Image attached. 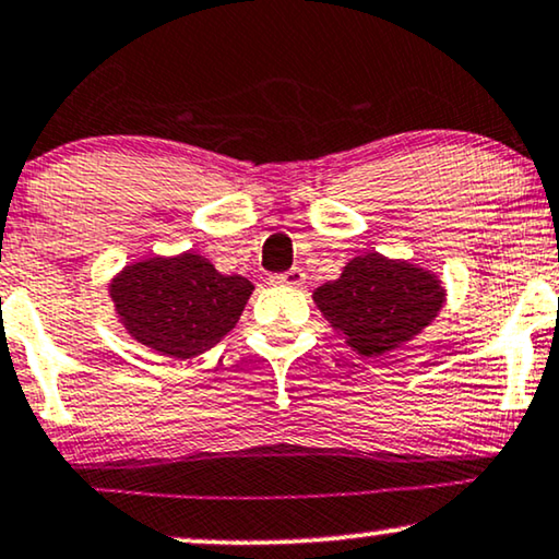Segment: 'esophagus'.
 Instances as JSON below:
<instances>
[{
    "label": "esophagus",
    "instance_id": "esophagus-1",
    "mask_svg": "<svg viewBox=\"0 0 559 559\" xmlns=\"http://www.w3.org/2000/svg\"><path fill=\"white\" fill-rule=\"evenodd\" d=\"M270 282L277 287H300L302 282H306V272H302L300 266H293L289 272L274 274V277H270Z\"/></svg>",
    "mask_w": 559,
    "mask_h": 559
}]
</instances>
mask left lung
<instances>
[{
    "mask_svg": "<svg viewBox=\"0 0 559 559\" xmlns=\"http://www.w3.org/2000/svg\"><path fill=\"white\" fill-rule=\"evenodd\" d=\"M313 302L352 352L377 359L431 325L447 289L431 270L367 251L346 262L342 277L316 287Z\"/></svg>",
    "mask_w": 559,
    "mask_h": 559,
    "instance_id": "left-lung-1",
    "label": "left lung"
}]
</instances>
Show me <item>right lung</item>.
Here are the masks:
<instances>
[{
	"instance_id": "add662e5",
	"label": "right lung",
	"mask_w": 559,
	"mask_h": 559,
	"mask_svg": "<svg viewBox=\"0 0 559 559\" xmlns=\"http://www.w3.org/2000/svg\"><path fill=\"white\" fill-rule=\"evenodd\" d=\"M253 285L221 274L194 251L148 257L122 266L107 285L128 336L169 359H192L236 329Z\"/></svg>"
}]
</instances>
